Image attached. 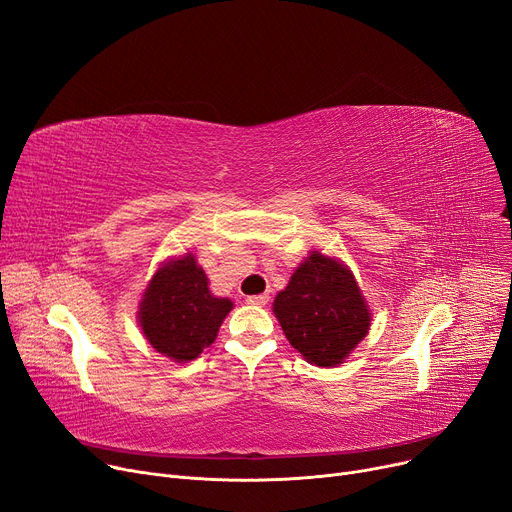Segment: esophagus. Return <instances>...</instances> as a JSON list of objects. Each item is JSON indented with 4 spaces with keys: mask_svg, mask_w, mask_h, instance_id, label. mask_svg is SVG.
<instances>
[{
    "mask_svg": "<svg viewBox=\"0 0 512 512\" xmlns=\"http://www.w3.org/2000/svg\"><path fill=\"white\" fill-rule=\"evenodd\" d=\"M267 301H270V297H267V294H253V297H247V303L249 305H257V307L267 305Z\"/></svg>",
    "mask_w": 512,
    "mask_h": 512,
    "instance_id": "1",
    "label": "esophagus"
}]
</instances>
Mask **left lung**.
Masks as SVG:
<instances>
[{"label": "left lung", "mask_w": 512, "mask_h": 512, "mask_svg": "<svg viewBox=\"0 0 512 512\" xmlns=\"http://www.w3.org/2000/svg\"><path fill=\"white\" fill-rule=\"evenodd\" d=\"M288 342L319 367H334L365 338L369 309L346 267L317 251L274 301Z\"/></svg>", "instance_id": "obj_1"}]
</instances>
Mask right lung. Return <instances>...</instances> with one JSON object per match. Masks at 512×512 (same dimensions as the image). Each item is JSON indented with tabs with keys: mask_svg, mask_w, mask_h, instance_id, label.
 <instances>
[{
	"mask_svg": "<svg viewBox=\"0 0 512 512\" xmlns=\"http://www.w3.org/2000/svg\"><path fill=\"white\" fill-rule=\"evenodd\" d=\"M230 309V299L209 292L205 272L188 253L155 272L139 321L157 353L174 361H191L215 340Z\"/></svg>",
	"mask_w": 512,
	"mask_h": 512,
	"instance_id": "add662e5",
	"label": "right lung"
}]
</instances>
